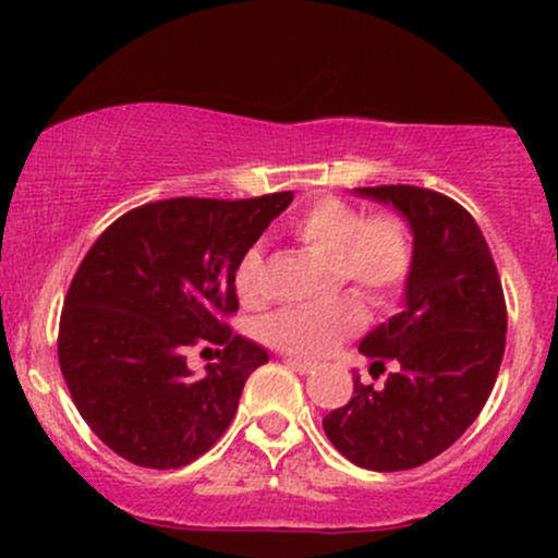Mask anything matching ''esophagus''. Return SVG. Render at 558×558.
Here are the masks:
<instances>
[{"instance_id": "34e87169", "label": "esophagus", "mask_w": 558, "mask_h": 558, "mask_svg": "<svg viewBox=\"0 0 558 558\" xmlns=\"http://www.w3.org/2000/svg\"><path fill=\"white\" fill-rule=\"evenodd\" d=\"M286 364L291 369H296V373H301V375H310V373H315V369H317V364L304 362V360H293V356H288Z\"/></svg>"}]
</instances>
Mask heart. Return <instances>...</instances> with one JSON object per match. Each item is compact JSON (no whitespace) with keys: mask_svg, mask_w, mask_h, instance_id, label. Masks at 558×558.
Masks as SVG:
<instances>
[{"mask_svg":"<svg viewBox=\"0 0 558 558\" xmlns=\"http://www.w3.org/2000/svg\"><path fill=\"white\" fill-rule=\"evenodd\" d=\"M293 239L330 259L336 283H349L375 310L393 304L414 262L409 226L393 213H364L343 198H317L291 222ZM262 254L248 248L235 267V291L246 306L262 301ZM364 323L360 299L341 296L319 310H288L262 323V338L286 354L319 360Z\"/></svg>","mask_w":558,"mask_h":558,"instance_id":"obj_1","label":"heart"}]
</instances>
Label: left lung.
<instances>
[{"mask_svg":"<svg viewBox=\"0 0 558 558\" xmlns=\"http://www.w3.org/2000/svg\"><path fill=\"white\" fill-rule=\"evenodd\" d=\"M412 228L414 262L403 310L362 338L375 364H399L386 386L354 375V396L323 420L349 462L412 470L444 453L488 401L506 345V301L483 230L462 204L417 185L354 189Z\"/></svg>","mask_w":558,"mask_h":558,"instance_id":"left-lung-1","label":"left lung"}]
</instances>
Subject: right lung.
<instances>
[{
    "instance_id": "obj_1",
    "label": "right lung",
    "mask_w": 558,
    "mask_h": 558,
    "mask_svg": "<svg viewBox=\"0 0 558 558\" xmlns=\"http://www.w3.org/2000/svg\"><path fill=\"white\" fill-rule=\"evenodd\" d=\"M293 191L259 198H165L112 222L83 257L60 317V369L86 425L118 457L178 470L235 417L267 351L233 336L235 267ZM191 344H217L204 376ZM209 350V349H207Z\"/></svg>"
}]
</instances>
